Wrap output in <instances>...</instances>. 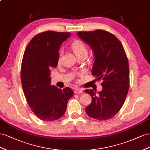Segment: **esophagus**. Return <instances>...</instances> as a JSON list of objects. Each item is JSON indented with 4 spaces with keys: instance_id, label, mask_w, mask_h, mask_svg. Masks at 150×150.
Segmentation results:
<instances>
[{
    "instance_id": "1",
    "label": "esophagus",
    "mask_w": 150,
    "mask_h": 150,
    "mask_svg": "<svg viewBox=\"0 0 150 150\" xmlns=\"http://www.w3.org/2000/svg\"><path fill=\"white\" fill-rule=\"evenodd\" d=\"M74 92L75 93H81L83 92V90L80 88H75Z\"/></svg>"
}]
</instances>
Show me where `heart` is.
<instances>
[{
    "label": "heart",
    "instance_id": "obj_1",
    "mask_svg": "<svg viewBox=\"0 0 150 150\" xmlns=\"http://www.w3.org/2000/svg\"><path fill=\"white\" fill-rule=\"evenodd\" d=\"M71 48L74 50V53L76 57H87L88 54L87 47L84 42L80 40L75 41L71 44ZM60 53H62V50H60Z\"/></svg>",
    "mask_w": 150,
    "mask_h": 150
}]
</instances>
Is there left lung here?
<instances>
[{
  "label": "left lung",
  "mask_w": 150,
  "mask_h": 150,
  "mask_svg": "<svg viewBox=\"0 0 150 150\" xmlns=\"http://www.w3.org/2000/svg\"><path fill=\"white\" fill-rule=\"evenodd\" d=\"M77 35L93 51L92 75L103 80L102 91L97 94L95 90L85 91L92 97L85 111L93 119L108 120L121 109L129 91V68L125 49L116 37L104 30L80 31Z\"/></svg>",
  "instance_id": "8db88e82"
}]
</instances>
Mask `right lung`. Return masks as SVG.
<instances>
[{
	"mask_svg": "<svg viewBox=\"0 0 150 150\" xmlns=\"http://www.w3.org/2000/svg\"><path fill=\"white\" fill-rule=\"evenodd\" d=\"M70 35L52 31L40 33L32 38L23 55L21 79L24 96L34 114L44 121L63 116L74 95L69 87L62 90L51 85L50 76V70L57 67L60 46Z\"/></svg>",
	"mask_w": 150,
	"mask_h": 150,
	"instance_id": "1",
	"label": "right lung"
}]
</instances>
